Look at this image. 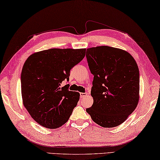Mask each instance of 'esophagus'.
<instances>
[{"label":"esophagus","mask_w":160,"mask_h":160,"mask_svg":"<svg viewBox=\"0 0 160 160\" xmlns=\"http://www.w3.org/2000/svg\"><path fill=\"white\" fill-rule=\"evenodd\" d=\"M80 98H83L86 97V95H87V93H86V92H80Z\"/></svg>","instance_id":"34e87169"}]
</instances>
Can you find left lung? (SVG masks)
I'll return each instance as SVG.
<instances>
[{
  "label": "left lung",
  "mask_w": 160,
  "mask_h": 160,
  "mask_svg": "<svg viewBox=\"0 0 160 160\" xmlns=\"http://www.w3.org/2000/svg\"><path fill=\"white\" fill-rule=\"evenodd\" d=\"M86 57L94 75L93 104L86 112L103 128L120 125L139 102V72L135 60L125 50L110 46L88 48Z\"/></svg>",
  "instance_id": "1"
}]
</instances>
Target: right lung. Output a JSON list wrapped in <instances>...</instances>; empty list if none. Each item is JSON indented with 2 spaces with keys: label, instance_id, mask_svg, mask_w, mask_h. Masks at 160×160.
<instances>
[{
  "label": "right lung",
  "instance_id": "1",
  "mask_svg": "<svg viewBox=\"0 0 160 160\" xmlns=\"http://www.w3.org/2000/svg\"><path fill=\"white\" fill-rule=\"evenodd\" d=\"M85 48H52L27 58L21 72L24 107L42 127L56 129L67 122L80 99V93L61 87L70 71L85 56Z\"/></svg>",
  "mask_w": 160,
  "mask_h": 160
}]
</instances>
